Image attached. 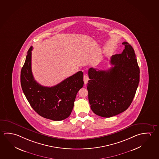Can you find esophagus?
<instances>
[{
    "label": "esophagus",
    "instance_id": "obj_1",
    "mask_svg": "<svg viewBox=\"0 0 159 159\" xmlns=\"http://www.w3.org/2000/svg\"><path fill=\"white\" fill-rule=\"evenodd\" d=\"M89 79L88 76L87 75H85L84 76V84H86L88 83Z\"/></svg>",
    "mask_w": 159,
    "mask_h": 159
}]
</instances>
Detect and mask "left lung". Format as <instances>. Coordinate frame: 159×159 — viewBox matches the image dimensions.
<instances>
[{
	"instance_id": "8db88e82",
	"label": "left lung",
	"mask_w": 159,
	"mask_h": 159,
	"mask_svg": "<svg viewBox=\"0 0 159 159\" xmlns=\"http://www.w3.org/2000/svg\"><path fill=\"white\" fill-rule=\"evenodd\" d=\"M121 54L112 55L114 65L107 70L89 69L87 89L92 111L104 117H112L130 107L140 81V69L134 50L128 42L122 43Z\"/></svg>"
}]
</instances>
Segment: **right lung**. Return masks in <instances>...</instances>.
<instances>
[{
  "label": "right lung",
  "instance_id": "add662e5",
  "mask_svg": "<svg viewBox=\"0 0 159 159\" xmlns=\"http://www.w3.org/2000/svg\"><path fill=\"white\" fill-rule=\"evenodd\" d=\"M31 47L21 69L20 83L30 106L42 117L54 121L65 119L71 114L76 94L84 85L81 71L52 87L43 86L34 79L31 71Z\"/></svg>",
  "mask_w": 159,
  "mask_h": 159
}]
</instances>
